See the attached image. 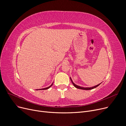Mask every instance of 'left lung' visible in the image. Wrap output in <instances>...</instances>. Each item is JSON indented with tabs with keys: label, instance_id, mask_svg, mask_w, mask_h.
<instances>
[{
	"label": "left lung",
	"instance_id": "1",
	"mask_svg": "<svg viewBox=\"0 0 126 126\" xmlns=\"http://www.w3.org/2000/svg\"><path fill=\"white\" fill-rule=\"evenodd\" d=\"M70 78V80H71L72 83L73 84L74 86H75L76 88H78V89H83V90H91V89H94V88L97 87L98 86H99V85H100L102 83H100V84H98V85H96V86H94V87H81V86H78V85L75 84L73 82V81H72V79H71V78Z\"/></svg>",
	"mask_w": 126,
	"mask_h": 126
}]
</instances>
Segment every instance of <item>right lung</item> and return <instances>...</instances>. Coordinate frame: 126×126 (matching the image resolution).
Returning a JSON list of instances; mask_svg holds the SVG:
<instances>
[{
	"label": "right lung",
	"instance_id": "1",
	"mask_svg": "<svg viewBox=\"0 0 126 126\" xmlns=\"http://www.w3.org/2000/svg\"><path fill=\"white\" fill-rule=\"evenodd\" d=\"M52 84H53V83H52L51 84V85H50V86H49V87H46V88H42V89H38V90H46V89H48V88H49L52 85ZM36 90H38V89H36Z\"/></svg>",
	"mask_w": 126,
	"mask_h": 126
}]
</instances>
